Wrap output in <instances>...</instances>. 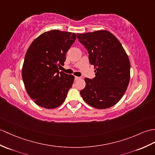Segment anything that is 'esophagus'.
Here are the masks:
<instances>
[{"label": "esophagus", "mask_w": 155, "mask_h": 155, "mask_svg": "<svg viewBox=\"0 0 155 155\" xmlns=\"http://www.w3.org/2000/svg\"><path fill=\"white\" fill-rule=\"evenodd\" d=\"M81 77H74L75 81H78V80H79V79H81Z\"/></svg>", "instance_id": "obj_1"}]
</instances>
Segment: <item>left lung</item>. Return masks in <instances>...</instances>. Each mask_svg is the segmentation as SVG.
Returning a JSON list of instances; mask_svg holds the SVG:
<instances>
[{
	"label": "left lung",
	"mask_w": 155,
	"mask_h": 155,
	"mask_svg": "<svg viewBox=\"0 0 155 155\" xmlns=\"http://www.w3.org/2000/svg\"><path fill=\"white\" fill-rule=\"evenodd\" d=\"M89 54L96 77L85 78L81 95L88 105L106 109L116 104L126 91L130 80V61L120 41L106 30L77 34Z\"/></svg>",
	"instance_id": "obj_1"
}]
</instances>
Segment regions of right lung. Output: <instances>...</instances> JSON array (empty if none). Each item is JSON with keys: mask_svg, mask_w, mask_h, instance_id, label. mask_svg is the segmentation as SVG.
Instances as JSON below:
<instances>
[{"mask_svg": "<svg viewBox=\"0 0 155 155\" xmlns=\"http://www.w3.org/2000/svg\"><path fill=\"white\" fill-rule=\"evenodd\" d=\"M76 38L73 32L53 30L39 35L28 48L21 77L28 94L38 106L53 109L65 100L74 77L59 69Z\"/></svg>", "mask_w": 155, "mask_h": 155, "instance_id": "right-lung-1", "label": "right lung"}]
</instances>
